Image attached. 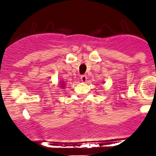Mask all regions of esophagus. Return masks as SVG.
I'll return each mask as SVG.
<instances>
[{"label": "esophagus", "mask_w": 156, "mask_h": 156, "mask_svg": "<svg viewBox=\"0 0 156 156\" xmlns=\"http://www.w3.org/2000/svg\"><path fill=\"white\" fill-rule=\"evenodd\" d=\"M81 81H83V82H85V81H87V75H81Z\"/></svg>", "instance_id": "obj_1"}]
</instances>
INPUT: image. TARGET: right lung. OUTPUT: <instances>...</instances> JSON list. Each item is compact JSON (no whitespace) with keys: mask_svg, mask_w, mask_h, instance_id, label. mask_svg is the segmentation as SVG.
I'll return each instance as SVG.
<instances>
[{"mask_svg":"<svg viewBox=\"0 0 156 156\" xmlns=\"http://www.w3.org/2000/svg\"><path fill=\"white\" fill-rule=\"evenodd\" d=\"M61 85H64V84H61Z\"/></svg>","mask_w":156,"mask_h":156,"instance_id":"add662e5","label":"right lung"}]
</instances>
